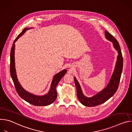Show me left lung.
I'll use <instances>...</instances> for the list:
<instances>
[{
    "mask_svg": "<svg viewBox=\"0 0 132 132\" xmlns=\"http://www.w3.org/2000/svg\"><path fill=\"white\" fill-rule=\"evenodd\" d=\"M105 34L106 38L113 42L114 48L119 53L114 72L107 86L93 97H87L83 94L78 81L74 77L78 98L81 103L86 106H95L104 103L115 93L120 82L123 66V59L120 46L118 41L108 31H105Z\"/></svg>",
    "mask_w": 132,
    "mask_h": 132,
    "instance_id": "obj_1",
    "label": "left lung"
}]
</instances>
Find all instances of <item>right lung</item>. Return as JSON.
Returning <instances> with one entry per match:
<instances>
[{"mask_svg":"<svg viewBox=\"0 0 132 132\" xmlns=\"http://www.w3.org/2000/svg\"><path fill=\"white\" fill-rule=\"evenodd\" d=\"M30 28H24L22 31L17 36L14 40L11 47L10 51V72L11 78L12 79L14 87L18 95L24 101L30 104L35 106H47L51 104L56 100L57 97V92L56 90V85L59 82L61 78L65 75L67 72L66 70L58 73L53 77L51 87L49 92L46 95L43 96H37L32 94L25 91L18 81L17 78L15 67H14V43L22 35H23L26 30Z\"/></svg>","mask_w":132,"mask_h":132,"instance_id":"right-lung-1","label":"right lung"}]
</instances>
